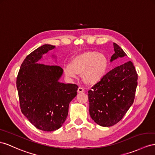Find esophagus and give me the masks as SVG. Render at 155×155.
<instances>
[{
  "instance_id": "1",
  "label": "esophagus",
  "mask_w": 155,
  "mask_h": 155,
  "mask_svg": "<svg viewBox=\"0 0 155 155\" xmlns=\"http://www.w3.org/2000/svg\"><path fill=\"white\" fill-rule=\"evenodd\" d=\"M84 92V88H81V87H79V88H78V93H82V92Z\"/></svg>"
}]
</instances>
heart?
<instances>
[{"mask_svg":"<svg viewBox=\"0 0 155 155\" xmlns=\"http://www.w3.org/2000/svg\"><path fill=\"white\" fill-rule=\"evenodd\" d=\"M108 59L106 55L96 51H88L73 57L69 65L64 68L66 76L74 78L82 74L85 84H97L105 77L108 69Z\"/></svg>","mask_w":155,"mask_h":155,"instance_id":"heart-1","label":"heart"}]
</instances>
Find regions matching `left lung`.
<instances>
[{
  "instance_id": "1",
  "label": "left lung",
  "mask_w": 155,
  "mask_h": 155,
  "mask_svg": "<svg viewBox=\"0 0 155 155\" xmlns=\"http://www.w3.org/2000/svg\"><path fill=\"white\" fill-rule=\"evenodd\" d=\"M114 53L110 61L126 56L113 43ZM137 86V74L132 61L116 67L88 91L90 114L94 122L104 127L116 124L133 104Z\"/></svg>"
}]
</instances>
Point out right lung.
<instances>
[{
	"instance_id": "1",
	"label": "right lung",
	"mask_w": 155,
	"mask_h": 155,
	"mask_svg": "<svg viewBox=\"0 0 155 155\" xmlns=\"http://www.w3.org/2000/svg\"><path fill=\"white\" fill-rule=\"evenodd\" d=\"M55 46L45 45L23 61L16 80L21 113L37 128L46 132L59 129L68 115L69 105L77 95L78 86L58 80L63 69L38 63Z\"/></svg>"
}]
</instances>
